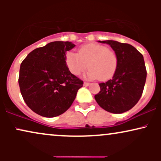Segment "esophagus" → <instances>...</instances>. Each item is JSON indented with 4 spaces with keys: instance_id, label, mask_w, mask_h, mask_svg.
I'll list each match as a JSON object with an SVG mask.
<instances>
[{
    "instance_id": "34e87169",
    "label": "esophagus",
    "mask_w": 161,
    "mask_h": 161,
    "mask_svg": "<svg viewBox=\"0 0 161 161\" xmlns=\"http://www.w3.org/2000/svg\"><path fill=\"white\" fill-rule=\"evenodd\" d=\"M90 85V83L89 82H84V86H88Z\"/></svg>"
}]
</instances>
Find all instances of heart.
Returning a JSON list of instances; mask_svg holds the SVG:
<instances>
[{
  "instance_id": "heart-1",
  "label": "heart",
  "mask_w": 161,
  "mask_h": 161,
  "mask_svg": "<svg viewBox=\"0 0 161 161\" xmlns=\"http://www.w3.org/2000/svg\"><path fill=\"white\" fill-rule=\"evenodd\" d=\"M66 64L72 74L79 75L87 68L85 74L87 79L98 78L105 81L111 78L117 68L118 59L116 53L106 46L97 44H88L82 46L78 54L68 52L66 54Z\"/></svg>"
}]
</instances>
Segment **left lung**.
<instances>
[{
	"label": "left lung",
	"mask_w": 161,
	"mask_h": 161,
	"mask_svg": "<svg viewBox=\"0 0 161 161\" xmlns=\"http://www.w3.org/2000/svg\"><path fill=\"white\" fill-rule=\"evenodd\" d=\"M108 44L116 53L117 68L112 79L100 83L101 91L95 95L101 108L113 114H122L138 103L145 87L147 72L143 56L129 44L113 40L98 41Z\"/></svg>",
	"instance_id": "left-lung-1"
}]
</instances>
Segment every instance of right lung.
<instances>
[{"mask_svg":"<svg viewBox=\"0 0 161 161\" xmlns=\"http://www.w3.org/2000/svg\"><path fill=\"white\" fill-rule=\"evenodd\" d=\"M69 42H53L33 50L20 65L19 85L24 101L45 117L61 115L70 108L83 82L72 74L66 64Z\"/></svg>","mask_w":161,"mask_h":161,"instance_id":"add662e5","label":"right lung"}]
</instances>
